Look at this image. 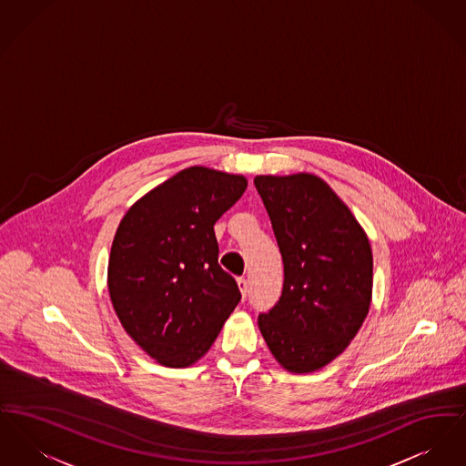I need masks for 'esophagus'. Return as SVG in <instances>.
<instances>
[{
    "mask_svg": "<svg viewBox=\"0 0 466 466\" xmlns=\"http://www.w3.org/2000/svg\"><path fill=\"white\" fill-rule=\"evenodd\" d=\"M238 285H239V290L243 294V299H247L248 296V281L245 278H238Z\"/></svg>",
    "mask_w": 466,
    "mask_h": 466,
    "instance_id": "esophagus-1",
    "label": "esophagus"
}]
</instances>
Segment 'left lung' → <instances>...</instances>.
<instances>
[{"mask_svg":"<svg viewBox=\"0 0 466 466\" xmlns=\"http://www.w3.org/2000/svg\"><path fill=\"white\" fill-rule=\"evenodd\" d=\"M283 258V290L258 328L292 373L320 370L362 326L373 287L370 241L343 200L313 174L253 179Z\"/></svg>","mask_w":466,"mask_h":466,"instance_id":"1","label":"left lung"}]
</instances>
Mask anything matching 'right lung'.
<instances>
[{"label":"right lung","mask_w":466,"mask_h":466,"mask_svg":"<svg viewBox=\"0 0 466 466\" xmlns=\"http://www.w3.org/2000/svg\"><path fill=\"white\" fill-rule=\"evenodd\" d=\"M247 187L243 176L190 167L144 195L116 230L110 301L130 338L164 366L204 356L241 299L218 264L215 223Z\"/></svg>","instance_id":"1"}]
</instances>
